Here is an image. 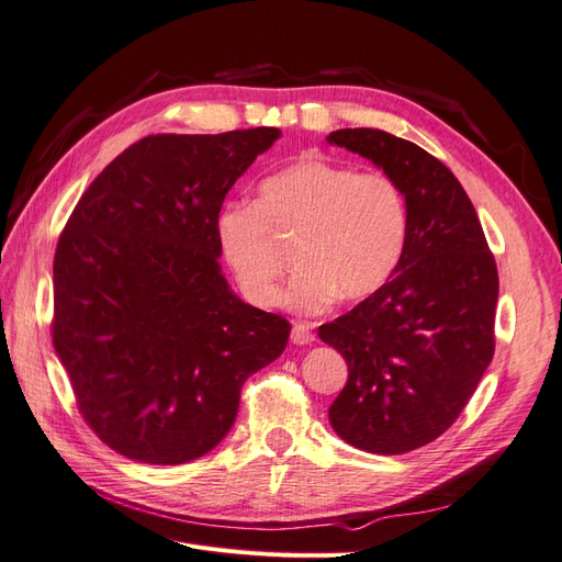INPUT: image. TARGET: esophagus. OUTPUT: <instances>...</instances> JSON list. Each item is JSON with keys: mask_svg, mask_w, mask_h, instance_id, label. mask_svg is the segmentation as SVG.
I'll list each match as a JSON object with an SVG mask.
<instances>
[{"mask_svg": "<svg viewBox=\"0 0 562 562\" xmlns=\"http://www.w3.org/2000/svg\"><path fill=\"white\" fill-rule=\"evenodd\" d=\"M291 342L300 345V347L314 342V333H312V328L307 326V323H295L293 333H291Z\"/></svg>", "mask_w": 562, "mask_h": 562, "instance_id": "esophagus-1", "label": "esophagus"}]
</instances>
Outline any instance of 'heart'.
Masks as SVG:
<instances>
[{
    "instance_id": "b5f03b06",
    "label": "heart",
    "mask_w": 562,
    "mask_h": 562,
    "mask_svg": "<svg viewBox=\"0 0 562 562\" xmlns=\"http://www.w3.org/2000/svg\"><path fill=\"white\" fill-rule=\"evenodd\" d=\"M407 225L396 180L307 155L262 180L258 203H227L215 234L241 293L258 307L279 302L285 271L270 234L297 239V277L283 304L295 314H321L337 297L363 302L380 291L401 262Z\"/></svg>"
}]
</instances>
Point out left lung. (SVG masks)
<instances>
[{
	"mask_svg": "<svg viewBox=\"0 0 562 562\" xmlns=\"http://www.w3.org/2000/svg\"><path fill=\"white\" fill-rule=\"evenodd\" d=\"M328 143L396 180L411 215L391 279L318 328L349 368L328 417L353 448L411 452L452 427L492 361L497 265L464 187L429 151L380 128H339Z\"/></svg>",
	"mask_w": 562,
	"mask_h": 562,
	"instance_id": "obj_1",
	"label": "left lung"
}]
</instances>
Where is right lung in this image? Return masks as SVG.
<instances>
[{
	"label": "right lung",
	"mask_w": 562,
	"mask_h": 562,
	"mask_svg": "<svg viewBox=\"0 0 562 562\" xmlns=\"http://www.w3.org/2000/svg\"><path fill=\"white\" fill-rule=\"evenodd\" d=\"M279 128L147 135L100 173L60 234L54 347L81 417L119 454L184 464L211 452L241 386L291 323L250 307L220 267L215 220Z\"/></svg>",
	"instance_id": "right-lung-1"
}]
</instances>
